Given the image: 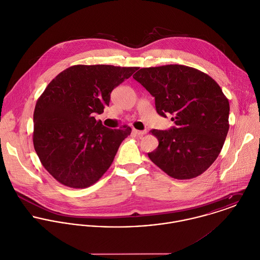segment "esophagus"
Wrapping results in <instances>:
<instances>
[{"label": "esophagus", "instance_id": "1", "mask_svg": "<svg viewBox=\"0 0 260 260\" xmlns=\"http://www.w3.org/2000/svg\"><path fill=\"white\" fill-rule=\"evenodd\" d=\"M133 133L136 134L137 136H144L146 134V131H140V130H136V129H133Z\"/></svg>", "mask_w": 260, "mask_h": 260}]
</instances>
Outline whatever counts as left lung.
I'll use <instances>...</instances> for the list:
<instances>
[{
  "label": "left lung",
  "instance_id": "obj_1",
  "mask_svg": "<svg viewBox=\"0 0 260 260\" xmlns=\"http://www.w3.org/2000/svg\"><path fill=\"white\" fill-rule=\"evenodd\" d=\"M155 98L156 111L171 114L170 130H151L159 145L150 160L172 178L201 175L218 157L228 133L229 102L207 74L183 65L141 68L133 75Z\"/></svg>",
  "mask_w": 260,
  "mask_h": 260
}]
</instances>
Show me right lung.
<instances>
[{
	"mask_svg": "<svg viewBox=\"0 0 260 260\" xmlns=\"http://www.w3.org/2000/svg\"><path fill=\"white\" fill-rule=\"evenodd\" d=\"M136 70L75 65L57 75L39 97L34 111V148L44 168L58 182L86 188L109 169L131 128H107L94 114L104 112L112 90Z\"/></svg>",
	"mask_w": 260,
	"mask_h": 260,
	"instance_id": "1",
	"label": "right lung"
}]
</instances>
